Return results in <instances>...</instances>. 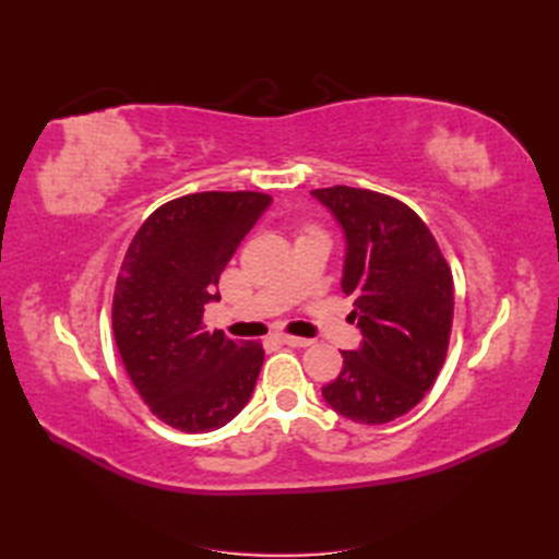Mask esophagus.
Masks as SVG:
<instances>
[{
    "label": "esophagus",
    "mask_w": 559,
    "mask_h": 559,
    "mask_svg": "<svg viewBox=\"0 0 559 559\" xmlns=\"http://www.w3.org/2000/svg\"><path fill=\"white\" fill-rule=\"evenodd\" d=\"M277 341L284 345H292V347H308L312 343L310 337H298V335H277Z\"/></svg>",
    "instance_id": "obj_1"
}]
</instances>
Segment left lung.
Returning <instances> with one entry per match:
<instances>
[{
    "label": "left lung",
    "instance_id": "obj_1",
    "mask_svg": "<svg viewBox=\"0 0 559 559\" xmlns=\"http://www.w3.org/2000/svg\"><path fill=\"white\" fill-rule=\"evenodd\" d=\"M312 198L343 233L341 289L354 298L361 343L321 386L331 408L359 425H386L425 399L445 361L452 275L427 224L403 202L349 186Z\"/></svg>",
    "mask_w": 559,
    "mask_h": 559
}]
</instances>
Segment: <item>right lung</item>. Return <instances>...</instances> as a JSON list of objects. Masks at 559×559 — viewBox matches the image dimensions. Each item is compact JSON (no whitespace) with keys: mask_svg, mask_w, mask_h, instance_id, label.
<instances>
[{"mask_svg":"<svg viewBox=\"0 0 559 559\" xmlns=\"http://www.w3.org/2000/svg\"><path fill=\"white\" fill-rule=\"evenodd\" d=\"M265 193H193L151 214L116 280L114 337L132 384L165 425L205 433L238 415L257 386L263 347L202 326L207 302Z\"/></svg>","mask_w":559,"mask_h":559,"instance_id":"obj_1","label":"right lung"}]
</instances>
